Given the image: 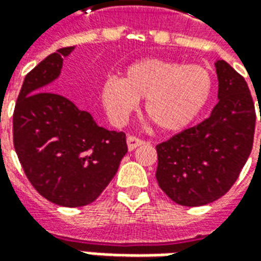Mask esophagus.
<instances>
[{
    "label": "esophagus",
    "mask_w": 261,
    "mask_h": 261,
    "mask_svg": "<svg viewBox=\"0 0 261 261\" xmlns=\"http://www.w3.org/2000/svg\"><path fill=\"white\" fill-rule=\"evenodd\" d=\"M141 144H144V141L140 140V138H137V137L134 136L127 137V147H128V151H134V149H136L137 147H140Z\"/></svg>",
    "instance_id": "1"
}]
</instances>
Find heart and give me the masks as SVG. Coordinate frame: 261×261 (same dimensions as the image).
I'll return each instance as SVG.
<instances>
[{
  "mask_svg": "<svg viewBox=\"0 0 261 261\" xmlns=\"http://www.w3.org/2000/svg\"><path fill=\"white\" fill-rule=\"evenodd\" d=\"M213 89V74L205 67L148 57L131 63L123 80L108 78L99 96L113 124L125 123L145 99V113L159 130L177 133L200 116Z\"/></svg>",
  "mask_w": 261,
  "mask_h": 261,
  "instance_id": "b5f03b06",
  "label": "heart"
}]
</instances>
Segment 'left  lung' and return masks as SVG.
<instances>
[{"label":"left lung","instance_id":"1","mask_svg":"<svg viewBox=\"0 0 261 261\" xmlns=\"http://www.w3.org/2000/svg\"><path fill=\"white\" fill-rule=\"evenodd\" d=\"M215 68L219 102L210 117L156 145L159 187L186 207L224 196L252 152L256 112L249 86L224 60Z\"/></svg>","mask_w":261,"mask_h":261}]
</instances>
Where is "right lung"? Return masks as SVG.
Listing matches in <instances>:
<instances>
[{
  "label": "right lung",
  "instance_id": "1",
  "mask_svg": "<svg viewBox=\"0 0 261 261\" xmlns=\"http://www.w3.org/2000/svg\"><path fill=\"white\" fill-rule=\"evenodd\" d=\"M74 48H60L26 75L14 112V147L26 177L63 207L95 201L127 153L124 133L99 127L88 112L48 92Z\"/></svg>",
  "mask_w": 261,
  "mask_h": 261
}]
</instances>
